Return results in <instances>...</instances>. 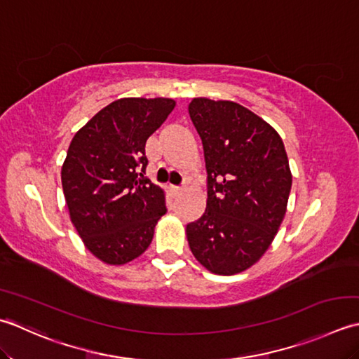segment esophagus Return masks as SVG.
Masks as SVG:
<instances>
[{
	"label": "esophagus",
	"mask_w": 359,
	"mask_h": 359,
	"mask_svg": "<svg viewBox=\"0 0 359 359\" xmlns=\"http://www.w3.org/2000/svg\"><path fill=\"white\" fill-rule=\"evenodd\" d=\"M169 192L173 196H178L181 194V187H178V186H169Z\"/></svg>",
	"instance_id": "obj_1"
}]
</instances>
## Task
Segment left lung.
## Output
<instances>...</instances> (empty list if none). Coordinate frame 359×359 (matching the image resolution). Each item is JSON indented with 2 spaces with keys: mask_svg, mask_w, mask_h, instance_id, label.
Listing matches in <instances>:
<instances>
[{
  "mask_svg": "<svg viewBox=\"0 0 359 359\" xmlns=\"http://www.w3.org/2000/svg\"><path fill=\"white\" fill-rule=\"evenodd\" d=\"M189 114L208 172L206 210L186 226L190 251L210 273L238 274L260 260L283 222L287 151L268 122L236 102L195 97Z\"/></svg>",
  "mask_w": 359,
  "mask_h": 359,
  "instance_id": "left-lung-1",
  "label": "left lung"
}]
</instances>
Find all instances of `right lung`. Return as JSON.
<instances>
[{"mask_svg": "<svg viewBox=\"0 0 359 359\" xmlns=\"http://www.w3.org/2000/svg\"><path fill=\"white\" fill-rule=\"evenodd\" d=\"M175 105L165 97L118 99L69 144L62 186L71 222L88 251L108 265L139 257L167 212L164 190L144 177L145 142Z\"/></svg>", "mask_w": 359, "mask_h": 359, "instance_id": "obj_1", "label": "right lung"}]
</instances>
